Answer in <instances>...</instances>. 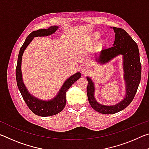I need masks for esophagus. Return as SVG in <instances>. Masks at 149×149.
<instances>
[{"label": "esophagus", "mask_w": 149, "mask_h": 149, "mask_svg": "<svg viewBox=\"0 0 149 149\" xmlns=\"http://www.w3.org/2000/svg\"><path fill=\"white\" fill-rule=\"evenodd\" d=\"M81 71L83 73V74H87V72H89V68L87 66H83L81 67Z\"/></svg>", "instance_id": "esophagus-1"}]
</instances>
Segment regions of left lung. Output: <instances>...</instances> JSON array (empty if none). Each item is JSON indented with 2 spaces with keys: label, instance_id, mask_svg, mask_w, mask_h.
<instances>
[{
  "label": "left lung",
  "instance_id": "1",
  "mask_svg": "<svg viewBox=\"0 0 149 149\" xmlns=\"http://www.w3.org/2000/svg\"><path fill=\"white\" fill-rule=\"evenodd\" d=\"M113 29L116 33L114 45L104 48L102 50L99 62L104 63L118 54L123 55L124 78L127 90L125 98L119 104L114 106L107 107L99 104L94 98V85L92 81L89 77H87L88 81L87 94L89 104L97 112L104 114H112L120 112L132 102L137 93L141 77V64L137 43L124 29L115 27Z\"/></svg>",
  "mask_w": 149,
  "mask_h": 149
}]
</instances>
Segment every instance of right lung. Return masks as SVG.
<instances>
[{
    "label": "right lung",
    "mask_w": 149,
    "mask_h": 149,
    "mask_svg": "<svg viewBox=\"0 0 149 149\" xmlns=\"http://www.w3.org/2000/svg\"><path fill=\"white\" fill-rule=\"evenodd\" d=\"M57 29V26H51L49 29H39L31 32L27 36L24 43L20 48L18 58H17V62L16 69V77L17 87H18L19 91L21 93V95L23 97L24 101L26 102V104L29 109L35 114L42 117L50 116L57 114L64 109L65 106V103H66L65 93L72 86V85L74 84L79 78H80L81 75L80 72H77L70 77L69 79H68L63 85L58 95L54 99L50 100V101H42V100L36 99V98L33 97L29 94L26 89V87H25L23 81H22L21 71L22 58L24 50L26 49L27 45L32 41L33 37L38 36H48V35H51L56 31Z\"/></svg>",
    "instance_id": "right-lung-1"
}]
</instances>
